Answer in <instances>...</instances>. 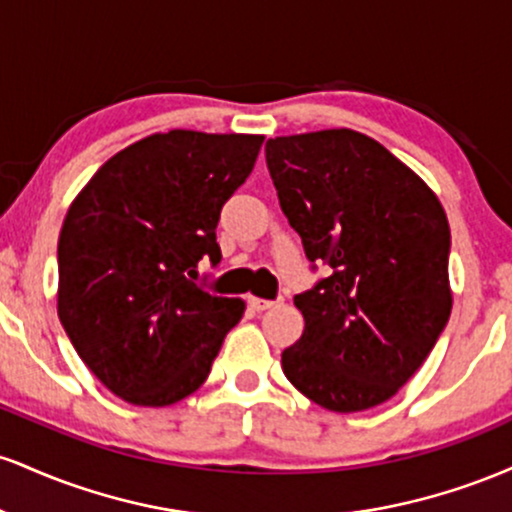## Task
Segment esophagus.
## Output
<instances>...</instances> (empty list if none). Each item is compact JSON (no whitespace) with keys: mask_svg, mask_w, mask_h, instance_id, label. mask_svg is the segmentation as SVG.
Returning a JSON list of instances; mask_svg holds the SVG:
<instances>
[{"mask_svg":"<svg viewBox=\"0 0 512 512\" xmlns=\"http://www.w3.org/2000/svg\"><path fill=\"white\" fill-rule=\"evenodd\" d=\"M248 303H250L252 310H269V308H274V305H276V301H267V298H257V296H250Z\"/></svg>","mask_w":512,"mask_h":512,"instance_id":"obj_1","label":"esophagus"}]
</instances>
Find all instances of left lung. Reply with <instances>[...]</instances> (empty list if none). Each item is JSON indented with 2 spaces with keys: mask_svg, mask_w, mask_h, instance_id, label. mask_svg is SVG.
<instances>
[{
  "mask_svg": "<svg viewBox=\"0 0 512 512\" xmlns=\"http://www.w3.org/2000/svg\"><path fill=\"white\" fill-rule=\"evenodd\" d=\"M281 211L330 276L293 298L305 330L281 368L320 407L351 414L395 397L448 325L450 226L436 192L354 129L264 146Z\"/></svg>",
  "mask_w": 512,
  "mask_h": 512,
  "instance_id": "1",
  "label": "left lung"
}]
</instances>
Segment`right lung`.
Listing matches in <instances>:
<instances>
[{"mask_svg":"<svg viewBox=\"0 0 512 512\" xmlns=\"http://www.w3.org/2000/svg\"><path fill=\"white\" fill-rule=\"evenodd\" d=\"M262 134L170 129L117 151L64 216L57 315L113 395L168 407L207 380L245 301L197 284L221 260L216 223L255 166Z\"/></svg>","mask_w":512,"mask_h":512,"instance_id":"1","label":"right lung"}]
</instances>
